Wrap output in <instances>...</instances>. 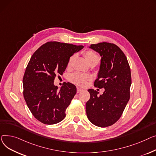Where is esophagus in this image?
I'll use <instances>...</instances> for the list:
<instances>
[{
  "mask_svg": "<svg viewBox=\"0 0 156 156\" xmlns=\"http://www.w3.org/2000/svg\"><path fill=\"white\" fill-rule=\"evenodd\" d=\"M82 90V89L80 88V87H77V92L79 93H80L81 91Z\"/></svg>",
  "mask_w": 156,
  "mask_h": 156,
  "instance_id": "1",
  "label": "esophagus"
}]
</instances>
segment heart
Wrapping results in <instances>:
<instances>
[{"label": "heart", "mask_w": 156, "mask_h": 156, "mask_svg": "<svg viewBox=\"0 0 156 156\" xmlns=\"http://www.w3.org/2000/svg\"><path fill=\"white\" fill-rule=\"evenodd\" d=\"M83 55L85 57L86 61L89 64L90 66L92 65H97L100 60L99 56L98 54L95 51L87 50L83 52ZM75 59V55H72L70 57L68 63H67V67H70L72 66V64ZM92 80V77L89 74H82V73L77 72L75 74L71 75L69 77V80L72 82L77 86L84 87L87 85V82Z\"/></svg>", "instance_id": "b5f03b06"}]
</instances>
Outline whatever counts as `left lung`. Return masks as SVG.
Here are the masks:
<instances>
[{
	"mask_svg": "<svg viewBox=\"0 0 156 156\" xmlns=\"http://www.w3.org/2000/svg\"><path fill=\"white\" fill-rule=\"evenodd\" d=\"M98 52L101 65L94 86L105 88L102 95L89 89L90 99L86 103V114L89 120L96 126L106 127L115 123L123 114L130 97L132 84L129 63L122 50L117 45L103 42L90 47Z\"/></svg>",
	"mask_w": 156,
	"mask_h": 156,
	"instance_id": "8db88e82",
	"label": "left lung"
}]
</instances>
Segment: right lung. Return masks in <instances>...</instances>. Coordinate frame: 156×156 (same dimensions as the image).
<instances>
[{"instance_id":"obj_1","label":"right lung","mask_w":156,"mask_h":156,"mask_svg":"<svg viewBox=\"0 0 156 156\" xmlns=\"http://www.w3.org/2000/svg\"><path fill=\"white\" fill-rule=\"evenodd\" d=\"M82 48V45L48 41L31 57L23 79V96L30 112L40 122L53 125L65 118L76 87L65 82L58 90L53 82L65 72L70 57Z\"/></svg>"}]
</instances>
